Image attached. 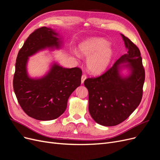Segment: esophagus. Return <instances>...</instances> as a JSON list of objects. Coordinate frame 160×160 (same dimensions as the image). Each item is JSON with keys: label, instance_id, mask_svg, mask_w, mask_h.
<instances>
[{"label": "esophagus", "instance_id": "34e87169", "mask_svg": "<svg viewBox=\"0 0 160 160\" xmlns=\"http://www.w3.org/2000/svg\"><path fill=\"white\" fill-rule=\"evenodd\" d=\"M87 79V76L86 75H83L81 76V83H83L85 80Z\"/></svg>", "mask_w": 160, "mask_h": 160}]
</instances>
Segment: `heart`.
<instances>
[{
	"instance_id": "heart-1",
	"label": "heart",
	"mask_w": 160,
	"mask_h": 160,
	"mask_svg": "<svg viewBox=\"0 0 160 160\" xmlns=\"http://www.w3.org/2000/svg\"><path fill=\"white\" fill-rule=\"evenodd\" d=\"M81 55L89 57L87 61L88 68L92 73L99 74L108 68L113 57V50L109 42L103 38H90L82 42L79 46ZM74 55L79 58L77 52Z\"/></svg>"
}]
</instances>
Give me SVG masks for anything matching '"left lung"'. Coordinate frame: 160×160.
Returning <instances> with one entry per match:
<instances>
[{"label":"left lung","instance_id":"1","mask_svg":"<svg viewBox=\"0 0 160 160\" xmlns=\"http://www.w3.org/2000/svg\"><path fill=\"white\" fill-rule=\"evenodd\" d=\"M128 53L117 60L112 67L95 78L87 79L84 85L89 91V111L96 123L115 126L126 119L139 105L142 98L145 71L138 47L121 34ZM125 68L129 74L123 76Z\"/></svg>","mask_w":160,"mask_h":160}]
</instances>
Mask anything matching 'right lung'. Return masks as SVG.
I'll list each match as a JSON object with an SVG mask.
<instances>
[{"mask_svg":"<svg viewBox=\"0 0 160 160\" xmlns=\"http://www.w3.org/2000/svg\"><path fill=\"white\" fill-rule=\"evenodd\" d=\"M62 45L59 33L43 27L31 33L18 51L13 89L21 108L32 118L49 121L59 118L65 111L70 95L81 85V69L64 68L55 61L41 77L33 78L28 73L30 57L47 49H59Z\"/></svg>","mask_w":160,"mask_h":160,"instance_id":"obj_1","label":"right lung"}]
</instances>
